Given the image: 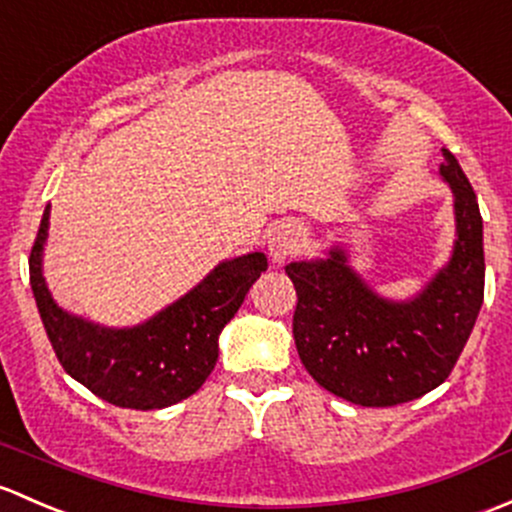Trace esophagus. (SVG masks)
I'll use <instances>...</instances> for the list:
<instances>
[{
    "label": "esophagus",
    "mask_w": 512,
    "mask_h": 512,
    "mask_svg": "<svg viewBox=\"0 0 512 512\" xmlns=\"http://www.w3.org/2000/svg\"><path fill=\"white\" fill-rule=\"evenodd\" d=\"M300 246H303V229L298 224H281L271 234V241H268V251H271V258L276 263L286 261Z\"/></svg>",
    "instance_id": "esophagus-1"
}]
</instances>
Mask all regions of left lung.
I'll use <instances>...</instances> for the list:
<instances>
[{
    "instance_id": "left-lung-1",
    "label": "left lung",
    "mask_w": 512,
    "mask_h": 512,
    "mask_svg": "<svg viewBox=\"0 0 512 512\" xmlns=\"http://www.w3.org/2000/svg\"><path fill=\"white\" fill-rule=\"evenodd\" d=\"M441 175L453 189L456 244L449 266L414 300L379 298L340 249L288 263L295 295L293 337L310 377L360 407H397L446 382L483 305V219L471 182L449 150Z\"/></svg>"
}]
</instances>
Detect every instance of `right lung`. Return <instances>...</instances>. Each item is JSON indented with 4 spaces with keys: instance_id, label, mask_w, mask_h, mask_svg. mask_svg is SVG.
I'll use <instances>...</instances> for the list:
<instances>
[{
    "instance_id": "add662e5",
    "label": "right lung",
    "mask_w": 512,
    "mask_h": 512,
    "mask_svg": "<svg viewBox=\"0 0 512 512\" xmlns=\"http://www.w3.org/2000/svg\"><path fill=\"white\" fill-rule=\"evenodd\" d=\"M46 229L49 207L31 246L29 281L61 367L105 402L142 412L172 407L207 382L219 357V333L268 268L263 254L224 261L194 291L147 323L110 330L63 313L54 303L41 276Z\"/></svg>"
}]
</instances>
